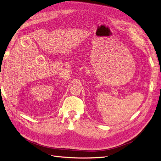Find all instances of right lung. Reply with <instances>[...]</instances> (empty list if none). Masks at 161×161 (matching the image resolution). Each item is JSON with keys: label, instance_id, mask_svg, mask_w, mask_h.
Instances as JSON below:
<instances>
[{"label": "right lung", "instance_id": "add662e5", "mask_svg": "<svg viewBox=\"0 0 161 161\" xmlns=\"http://www.w3.org/2000/svg\"><path fill=\"white\" fill-rule=\"evenodd\" d=\"M0 87H1V86H0Z\"/></svg>", "mask_w": 161, "mask_h": 161}]
</instances>
